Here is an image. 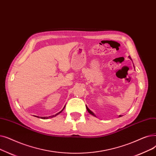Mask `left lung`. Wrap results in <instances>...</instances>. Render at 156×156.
<instances>
[{"mask_svg":"<svg viewBox=\"0 0 156 156\" xmlns=\"http://www.w3.org/2000/svg\"><path fill=\"white\" fill-rule=\"evenodd\" d=\"M129 58L131 59V57H130V56H129ZM86 108H87V110L88 111V112H89V113H90V114H91V115H94V116H95V115L94 114V113H93V112H91V110H90V109H89V108H88V107H87V106H86ZM121 116H122V115H119V117H121Z\"/></svg>","mask_w":156,"mask_h":156,"instance_id":"1","label":"left lung"}]
</instances>
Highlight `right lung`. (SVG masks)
<instances>
[{"mask_svg": "<svg viewBox=\"0 0 156 156\" xmlns=\"http://www.w3.org/2000/svg\"><path fill=\"white\" fill-rule=\"evenodd\" d=\"M65 107H63V110H61L60 112H58V113H57V114H55V115H52V116H49V117H41V118H42V119H48V118H50V117H55V116L57 115L58 114H60V113H61V112H62V111L63 110V109L65 108Z\"/></svg>", "mask_w": 156, "mask_h": 156, "instance_id": "add662e5", "label": "right lung"}]
</instances>
